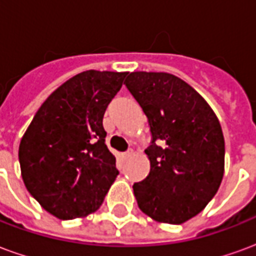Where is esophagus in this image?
Listing matches in <instances>:
<instances>
[{"mask_svg": "<svg viewBox=\"0 0 256 256\" xmlns=\"http://www.w3.org/2000/svg\"><path fill=\"white\" fill-rule=\"evenodd\" d=\"M133 150H128L126 152H123V159H128V158H132L133 156Z\"/></svg>", "mask_w": 256, "mask_h": 256, "instance_id": "1", "label": "esophagus"}]
</instances>
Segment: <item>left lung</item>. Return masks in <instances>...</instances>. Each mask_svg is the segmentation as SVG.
<instances>
[{"label": "left lung", "instance_id": "obj_1", "mask_svg": "<svg viewBox=\"0 0 256 256\" xmlns=\"http://www.w3.org/2000/svg\"><path fill=\"white\" fill-rule=\"evenodd\" d=\"M126 88L148 118L150 174L133 185L140 210L180 225L198 215L224 177L225 140L202 96L167 72L128 74Z\"/></svg>", "mask_w": 256, "mask_h": 256}]
</instances>
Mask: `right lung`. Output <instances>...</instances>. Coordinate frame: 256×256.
Wrapping results in <instances>:
<instances>
[{
	"mask_svg": "<svg viewBox=\"0 0 256 256\" xmlns=\"http://www.w3.org/2000/svg\"><path fill=\"white\" fill-rule=\"evenodd\" d=\"M128 72L89 70L49 96L19 146L27 190L58 220L93 212L119 174L102 118Z\"/></svg>",
	"mask_w": 256,
	"mask_h": 256,
	"instance_id": "1",
	"label": "right lung"
}]
</instances>
